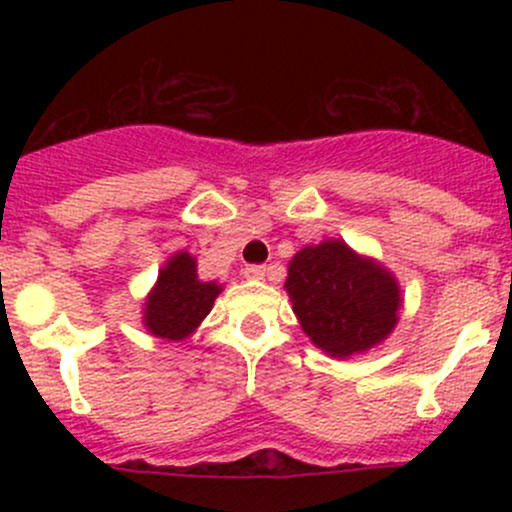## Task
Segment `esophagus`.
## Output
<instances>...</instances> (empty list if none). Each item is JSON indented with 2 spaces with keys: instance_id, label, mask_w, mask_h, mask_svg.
<instances>
[{
  "instance_id": "1",
  "label": "esophagus",
  "mask_w": 512,
  "mask_h": 512,
  "mask_svg": "<svg viewBox=\"0 0 512 512\" xmlns=\"http://www.w3.org/2000/svg\"><path fill=\"white\" fill-rule=\"evenodd\" d=\"M243 274L248 276V279H264V274H267V267H264V264H248Z\"/></svg>"
}]
</instances>
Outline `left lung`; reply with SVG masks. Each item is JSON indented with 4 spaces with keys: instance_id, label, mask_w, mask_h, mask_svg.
I'll return each instance as SVG.
<instances>
[{
    "instance_id": "obj_1",
    "label": "left lung",
    "mask_w": 512,
    "mask_h": 512,
    "mask_svg": "<svg viewBox=\"0 0 512 512\" xmlns=\"http://www.w3.org/2000/svg\"><path fill=\"white\" fill-rule=\"evenodd\" d=\"M286 291L303 332L330 356L346 358L383 342L397 325L399 286L380 264L342 240L303 248L289 264Z\"/></svg>"
}]
</instances>
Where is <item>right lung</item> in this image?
Masks as SVG:
<instances>
[{
  "instance_id": "add662e5",
  "label": "right lung",
  "mask_w": 512,
  "mask_h": 512,
  "mask_svg": "<svg viewBox=\"0 0 512 512\" xmlns=\"http://www.w3.org/2000/svg\"><path fill=\"white\" fill-rule=\"evenodd\" d=\"M221 293L214 281L197 279V262L187 252L170 257L158 274L144 308V325L154 337L178 342L209 315L211 305Z\"/></svg>"
}]
</instances>
